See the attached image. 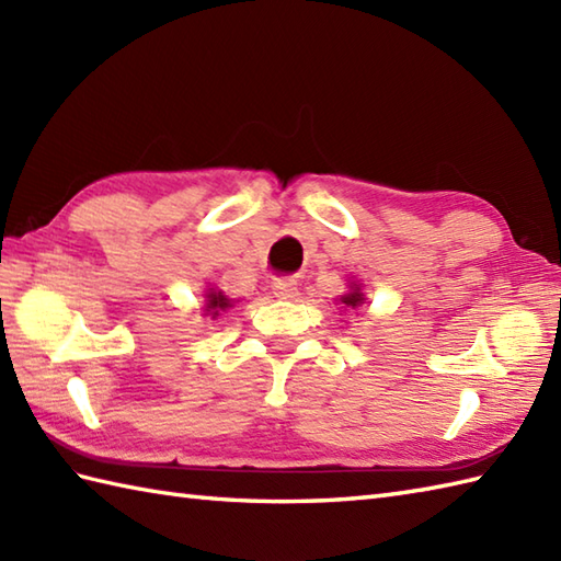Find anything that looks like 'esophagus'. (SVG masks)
Listing matches in <instances>:
<instances>
[{
  "label": "esophagus",
  "instance_id": "esophagus-1",
  "mask_svg": "<svg viewBox=\"0 0 561 561\" xmlns=\"http://www.w3.org/2000/svg\"><path fill=\"white\" fill-rule=\"evenodd\" d=\"M272 291L274 296H279V299H296V296H299V282L291 277H277L272 282Z\"/></svg>",
  "mask_w": 561,
  "mask_h": 561
}]
</instances>
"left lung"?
Instances as JSON below:
<instances>
[{
	"instance_id": "8db88e82",
	"label": "left lung",
	"mask_w": 561,
	"mask_h": 561,
	"mask_svg": "<svg viewBox=\"0 0 561 561\" xmlns=\"http://www.w3.org/2000/svg\"><path fill=\"white\" fill-rule=\"evenodd\" d=\"M340 301H342L344 306H352V308H356V306H359V304L364 301V294L359 291V287H354L350 294H344Z\"/></svg>"
}]
</instances>
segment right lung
Instances as JSON below:
<instances>
[{
    "mask_svg": "<svg viewBox=\"0 0 561 561\" xmlns=\"http://www.w3.org/2000/svg\"><path fill=\"white\" fill-rule=\"evenodd\" d=\"M229 306H231V301L226 299L221 291H209L207 294V308H205L207 313L219 316V311H224V308H229Z\"/></svg>",
    "mask_w": 561,
    "mask_h": 561,
    "instance_id": "add662e5",
    "label": "right lung"
}]
</instances>
